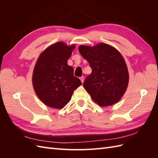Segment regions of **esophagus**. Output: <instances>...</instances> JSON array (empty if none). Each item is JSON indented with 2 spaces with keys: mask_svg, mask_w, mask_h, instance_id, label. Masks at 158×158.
<instances>
[{
  "mask_svg": "<svg viewBox=\"0 0 158 158\" xmlns=\"http://www.w3.org/2000/svg\"><path fill=\"white\" fill-rule=\"evenodd\" d=\"M80 80H81V82L83 83V82H84V76H82V77H80Z\"/></svg>",
  "mask_w": 158,
  "mask_h": 158,
  "instance_id": "obj_1",
  "label": "esophagus"
}]
</instances>
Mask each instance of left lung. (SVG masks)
Instances as JSON below:
<instances>
[{
  "label": "left lung",
  "instance_id": "obj_1",
  "mask_svg": "<svg viewBox=\"0 0 158 158\" xmlns=\"http://www.w3.org/2000/svg\"><path fill=\"white\" fill-rule=\"evenodd\" d=\"M78 50L92 69L83 86L94 102L101 107L119 102L129 81L127 66L121 52L104 43L92 47L80 45Z\"/></svg>",
  "mask_w": 158,
  "mask_h": 158
}]
</instances>
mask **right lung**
Here are the masks:
<instances>
[{
  "label": "right lung",
  "mask_w": 158,
  "mask_h": 158,
  "mask_svg": "<svg viewBox=\"0 0 158 158\" xmlns=\"http://www.w3.org/2000/svg\"><path fill=\"white\" fill-rule=\"evenodd\" d=\"M74 44L67 45L59 41L49 46L40 54L32 75L33 89L45 106L62 109L71 99L74 90L82 85L67 63Z\"/></svg>",
  "instance_id": "right-lung-1"
}]
</instances>
